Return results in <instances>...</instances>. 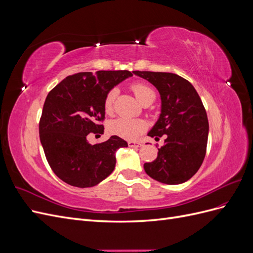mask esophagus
Returning a JSON list of instances; mask_svg holds the SVG:
<instances>
[{
	"instance_id": "34e87169",
	"label": "esophagus",
	"mask_w": 253,
	"mask_h": 253,
	"mask_svg": "<svg viewBox=\"0 0 253 253\" xmlns=\"http://www.w3.org/2000/svg\"><path fill=\"white\" fill-rule=\"evenodd\" d=\"M128 147L131 148H139L142 145V143L140 141H127Z\"/></svg>"
}]
</instances>
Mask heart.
Instances as JSON below:
<instances>
[{
    "label": "heart",
    "mask_w": 253,
    "mask_h": 253,
    "mask_svg": "<svg viewBox=\"0 0 253 253\" xmlns=\"http://www.w3.org/2000/svg\"><path fill=\"white\" fill-rule=\"evenodd\" d=\"M134 95L142 104H150L154 101L155 93L148 84L142 82L133 83L131 86ZM117 88H112L106 93L103 100V109L104 112L111 115L114 111V102L117 96ZM147 125L141 119L135 118H126V117H118L113 119L109 122V132L111 134L117 135L125 139H135L141 133L144 132Z\"/></svg>",
    "instance_id": "b5f03b06"
}]
</instances>
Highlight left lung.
I'll return each instance as SVG.
<instances>
[{"label":"left lung","mask_w":253,"mask_h":253,"mask_svg":"<svg viewBox=\"0 0 253 253\" xmlns=\"http://www.w3.org/2000/svg\"><path fill=\"white\" fill-rule=\"evenodd\" d=\"M135 75L148 80L162 97V114L149 136L166 135L156 159L143 165L150 177L167 185L189 180L200 169L207 150L209 122L196 89L188 80L172 73L140 72Z\"/></svg>","instance_id":"obj_1"}]
</instances>
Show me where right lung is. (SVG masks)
<instances>
[{
    "label": "right lung",
    "instance_id": "1",
    "mask_svg": "<svg viewBox=\"0 0 253 253\" xmlns=\"http://www.w3.org/2000/svg\"><path fill=\"white\" fill-rule=\"evenodd\" d=\"M131 76L128 71L83 72L68 76L49 91L39 133L47 163L61 180L73 187L88 188L114 171L115 153L127 147V142L114 135L91 145L86 137L89 133H103L104 97Z\"/></svg>",
    "mask_w": 253,
    "mask_h": 253
}]
</instances>
